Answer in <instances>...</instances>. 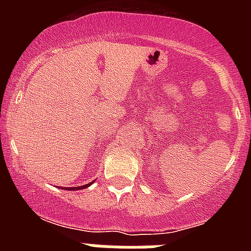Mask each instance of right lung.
<instances>
[{"instance_id": "add662e5", "label": "right lung", "mask_w": 251, "mask_h": 251, "mask_svg": "<svg viewBox=\"0 0 251 251\" xmlns=\"http://www.w3.org/2000/svg\"><path fill=\"white\" fill-rule=\"evenodd\" d=\"M93 182H94V181H92L90 183H86V185H84V186H79V187H68V188H64V190H69V191H70V190H72V191H74V190H83V188L89 187Z\"/></svg>"}]
</instances>
